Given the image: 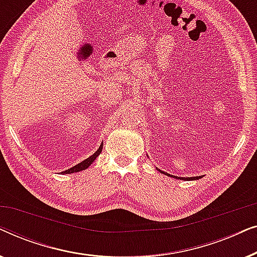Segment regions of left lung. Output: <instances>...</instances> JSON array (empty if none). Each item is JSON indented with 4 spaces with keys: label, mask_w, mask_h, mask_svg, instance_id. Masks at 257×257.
Instances as JSON below:
<instances>
[{
    "label": "left lung",
    "mask_w": 257,
    "mask_h": 257,
    "mask_svg": "<svg viewBox=\"0 0 257 257\" xmlns=\"http://www.w3.org/2000/svg\"><path fill=\"white\" fill-rule=\"evenodd\" d=\"M161 173H164V174H167V173H165V172H161ZM167 175H170V177H173V178H178V177H174V175H171V174H167ZM178 179H184V178H178ZM196 179H200V177H193V178H186V180H196Z\"/></svg>",
    "instance_id": "obj_1"
}]
</instances>
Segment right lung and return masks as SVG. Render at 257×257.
Listing matches in <instances>:
<instances>
[{
    "label": "right lung",
    "mask_w": 257,
    "mask_h": 257,
    "mask_svg": "<svg viewBox=\"0 0 257 257\" xmlns=\"http://www.w3.org/2000/svg\"><path fill=\"white\" fill-rule=\"evenodd\" d=\"M101 150H103V144H101V145L99 146V149L97 150V152H96V153H93L92 156L87 158L86 160L82 161V163H79L78 165H76V166H73V167H71V168H69V170L64 171V172H63V173H65V174H70V173H75V172H79V171L85 170V168L89 167L90 165L93 163L94 159H96V158H97L98 156H99L100 152H101Z\"/></svg>",
    "instance_id": "1"
}]
</instances>
